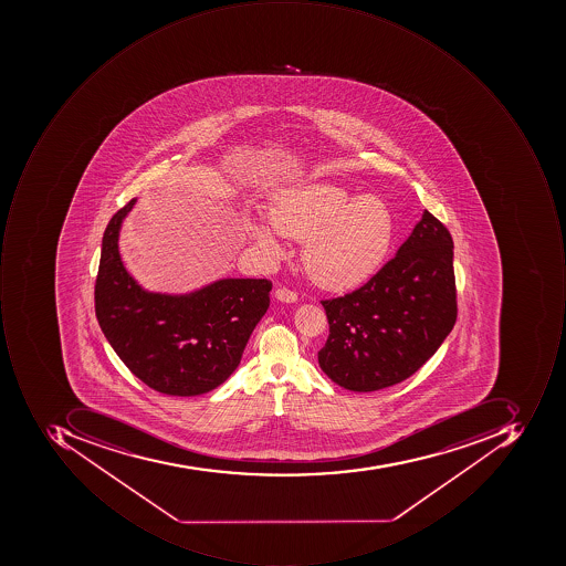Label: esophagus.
Segmentation results:
<instances>
[{
    "instance_id": "1",
    "label": "esophagus",
    "mask_w": 566,
    "mask_h": 566,
    "mask_svg": "<svg viewBox=\"0 0 566 566\" xmlns=\"http://www.w3.org/2000/svg\"><path fill=\"white\" fill-rule=\"evenodd\" d=\"M275 297L282 301V303H296L297 292L291 291V289L287 287H279L277 291H275Z\"/></svg>"
}]
</instances>
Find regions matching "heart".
I'll list each match as a JSON object with an SVG mask.
<instances>
[{
  "label": "heart",
  "mask_w": 566,
  "mask_h": 566,
  "mask_svg": "<svg viewBox=\"0 0 566 566\" xmlns=\"http://www.w3.org/2000/svg\"><path fill=\"white\" fill-rule=\"evenodd\" d=\"M270 222H252L253 240L281 256L282 237L304 240L301 250L311 281L347 291L376 274L395 238V218L385 200L352 196L333 184L284 190L272 200Z\"/></svg>",
  "instance_id": "obj_1"
}]
</instances>
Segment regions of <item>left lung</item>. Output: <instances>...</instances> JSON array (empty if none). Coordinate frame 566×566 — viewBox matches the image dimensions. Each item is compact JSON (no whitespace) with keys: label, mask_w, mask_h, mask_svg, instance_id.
Here are the masks:
<instances>
[{"label":"left lung","mask_w":566,"mask_h":566,"mask_svg":"<svg viewBox=\"0 0 566 566\" xmlns=\"http://www.w3.org/2000/svg\"><path fill=\"white\" fill-rule=\"evenodd\" d=\"M452 250L448 228L423 211L366 284L322 301L329 335L318 363L333 382L358 392L389 388L436 354L458 318Z\"/></svg>","instance_id":"obj_1"}]
</instances>
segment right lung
Returning <instances> with one entry per match:
<instances>
[{
  "instance_id": "obj_1",
  "label": "right lung",
  "mask_w": 566,
  "mask_h": 566,
  "mask_svg": "<svg viewBox=\"0 0 566 566\" xmlns=\"http://www.w3.org/2000/svg\"><path fill=\"white\" fill-rule=\"evenodd\" d=\"M134 202L118 209L105 228L95 281L98 325L127 369L155 391H212L240 364L248 338L269 310L272 282L222 279L187 296L146 292L118 255V230Z\"/></svg>"
}]
</instances>
